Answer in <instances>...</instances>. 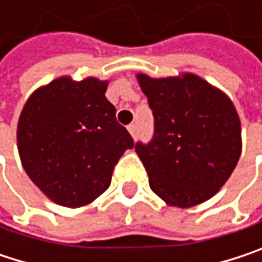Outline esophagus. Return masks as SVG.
<instances>
[{
	"label": "esophagus",
	"instance_id": "34e87169",
	"mask_svg": "<svg viewBox=\"0 0 262 262\" xmlns=\"http://www.w3.org/2000/svg\"><path fill=\"white\" fill-rule=\"evenodd\" d=\"M127 129H129V132H130L132 136H133V138L136 139V136H138V127H136V124H130V126H129Z\"/></svg>",
	"mask_w": 262,
	"mask_h": 262
}]
</instances>
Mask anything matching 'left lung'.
<instances>
[{"instance_id": "obj_1", "label": "left lung", "mask_w": 262, "mask_h": 262, "mask_svg": "<svg viewBox=\"0 0 262 262\" xmlns=\"http://www.w3.org/2000/svg\"><path fill=\"white\" fill-rule=\"evenodd\" d=\"M138 81L155 118L151 139L135 145L150 188L179 208L211 199L241 155V126L232 101L194 74H138Z\"/></svg>"}]
</instances>
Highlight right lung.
<instances>
[{
  "instance_id": "1",
  "label": "right lung",
  "mask_w": 262,
  "mask_h": 262,
  "mask_svg": "<svg viewBox=\"0 0 262 262\" xmlns=\"http://www.w3.org/2000/svg\"><path fill=\"white\" fill-rule=\"evenodd\" d=\"M107 81L53 80L27 100L18 150L33 183L53 202L79 208L103 194L135 142L104 97Z\"/></svg>"
}]
</instances>
